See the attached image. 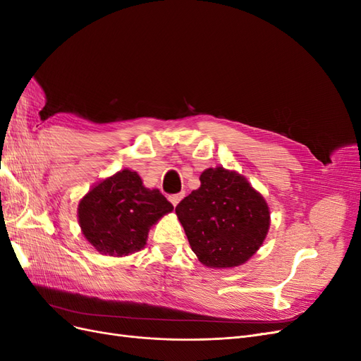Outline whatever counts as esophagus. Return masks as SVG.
<instances>
[{
  "label": "esophagus",
  "instance_id": "1",
  "mask_svg": "<svg viewBox=\"0 0 361 361\" xmlns=\"http://www.w3.org/2000/svg\"><path fill=\"white\" fill-rule=\"evenodd\" d=\"M182 197H183V192H179V194H171V195H169V200L171 202V204H173V206H176V204L182 200Z\"/></svg>",
  "mask_w": 361,
  "mask_h": 361
}]
</instances>
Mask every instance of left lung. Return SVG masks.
<instances>
[{
	"instance_id": "8db88e82",
	"label": "left lung",
	"mask_w": 361,
	"mask_h": 361,
	"mask_svg": "<svg viewBox=\"0 0 361 361\" xmlns=\"http://www.w3.org/2000/svg\"><path fill=\"white\" fill-rule=\"evenodd\" d=\"M200 183L176 206L191 250L209 268L245 264L268 233L265 199L244 176L223 167L204 170Z\"/></svg>"
}]
</instances>
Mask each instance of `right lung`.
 Returning a JSON list of instances; mask_svg holds the SVG:
<instances>
[{
	"label": "right lung",
	"instance_id": "right-lung-1",
	"mask_svg": "<svg viewBox=\"0 0 361 361\" xmlns=\"http://www.w3.org/2000/svg\"><path fill=\"white\" fill-rule=\"evenodd\" d=\"M173 204L159 190L146 188L135 171L128 169L99 182L78 206L84 236L97 251L128 256L145 247L147 232Z\"/></svg>",
	"mask_w": 361,
	"mask_h": 361
}]
</instances>
